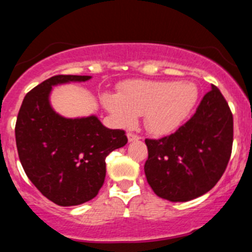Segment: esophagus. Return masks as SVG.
Returning a JSON list of instances; mask_svg holds the SVG:
<instances>
[{"label":"esophagus","mask_w":252,"mask_h":252,"mask_svg":"<svg viewBox=\"0 0 252 252\" xmlns=\"http://www.w3.org/2000/svg\"><path fill=\"white\" fill-rule=\"evenodd\" d=\"M127 138H128L129 142H133V141H138V139L141 138V137H139L138 134L132 133V132H128V133H127Z\"/></svg>","instance_id":"1"}]
</instances>
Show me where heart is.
I'll use <instances>...</instances> for the list:
<instances>
[{
	"label": "heart",
	"instance_id": "heart-1",
	"mask_svg": "<svg viewBox=\"0 0 252 252\" xmlns=\"http://www.w3.org/2000/svg\"><path fill=\"white\" fill-rule=\"evenodd\" d=\"M198 92L190 82H124L119 94H104L101 103L121 126H131L144 116V126L154 134H168L184 123L195 106Z\"/></svg>",
	"mask_w": 252,
	"mask_h": 252
}]
</instances>
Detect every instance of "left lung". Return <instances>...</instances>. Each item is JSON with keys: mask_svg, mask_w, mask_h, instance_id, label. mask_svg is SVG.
I'll use <instances>...</instances> for the list:
<instances>
[{"mask_svg": "<svg viewBox=\"0 0 252 252\" xmlns=\"http://www.w3.org/2000/svg\"><path fill=\"white\" fill-rule=\"evenodd\" d=\"M233 129L230 108L212 86L188 123L169 136L146 138L144 173L154 193L186 202L213 189L230 159Z\"/></svg>", "mask_w": 252, "mask_h": 252, "instance_id": "obj_1", "label": "left lung"}]
</instances>
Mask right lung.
<instances>
[{"instance_id":"add662e5","label":"right lung","mask_w":252,"mask_h":252,"mask_svg":"<svg viewBox=\"0 0 252 252\" xmlns=\"http://www.w3.org/2000/svg\"><path fill=\"white\" fill-rule=\"evenodd\" d=\"M89 78L59 74L36 86L24 96L14 128L27 176L45 197L63 207L98 195L105 180L106 157L127 143L124 129L106 128L96 116L66 119L50 106L52 86Z\"/></svg>"}]
</instances>
